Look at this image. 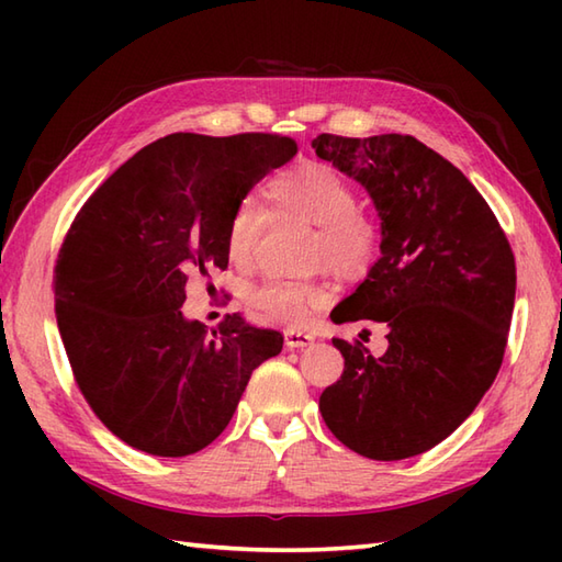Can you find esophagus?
Returning a JSON list of instances; mask_svg holds the SVG:
<instances>
[{
    "instance_id": "esophagus-1",
    "label": "esophagus",
    "mask_w": 562,
    "mask_h": 562,
    "mask_svg": "<svg viewBox=\"0 0 562 562\" xmlns=\"http://www.w3.org/2000/svg\"><path fill=\"white\" fill-rule=\"evenodd\" d=\"M284 342H288V348H306L308 342H314V336L300 328H288L284 330Z\"/></svg>"
}]
</instances>
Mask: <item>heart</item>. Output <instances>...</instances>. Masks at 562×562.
Returning a JSON list of instances; mask_svg holds the SVG:
<instances>
[{
  "label": "heart",
  "mask_w": 562,
  "mask_h": 562,
  "mask_svg": "<svg viewBox=\"0 0 562 562\" xmlns=\"http://www.w3.org/2000/svg\"><path fill=\"white\" fill-rule=\"evenodd\" d=\"M274 214L316 224L308 246L314 266H330L342 274H364L379 256L376 224L360 210L357 188L324 161H300L274 173L266 186ZM268 212L254 198H244L226 224V254L238 266L254 260L266 232ZM328 292L316 280H266L248 292V304L260 314L288 324H302L326 304Z\"/></svg>",
  "instance_id": "obj_1"
}]
</instances>
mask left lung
Segmentation results:
<instances>
[{
  "label": "left lung",
  "mask_w": 562,
  "mask_h": 562,
  "mask_svg": "<svg viewBox=\"0 0 562 562\" xmlns=\"http://www.w3.org/2000/svg\"><path fill=\"white\" fill-rule=\"evenodd\" d=\"M316 157L357 178L381 217V258L333 312L336 324L386 326L374 357L360 340L318 398L345 447L398 461L439 445L473 413L503 364L517 266L485 198L411 135H318Z\"/></svg>",
  "instance_id": "obj_1"
}]
</instances>
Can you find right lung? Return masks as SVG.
I'll return each mask as SVG.
<instances>
[{"mask_svg":"<svg viewBox=\"0 0 562 562\" xmlns=\"http://www.w3.org/2000/svg\"><path fill=\"white\" fill-rule=\"evenodd\" d=\"M296 154L292 137L173 133L93 190L59 246L53 292L71 376L99 420L154 457H188L229 425L282 333L226 314L186 321L190 274L226 270L238 200Z\"/></svg>","mask_w":562,"mask_h":562,"instance_id":"add662e5","label":"right lung"}]
</instances>
